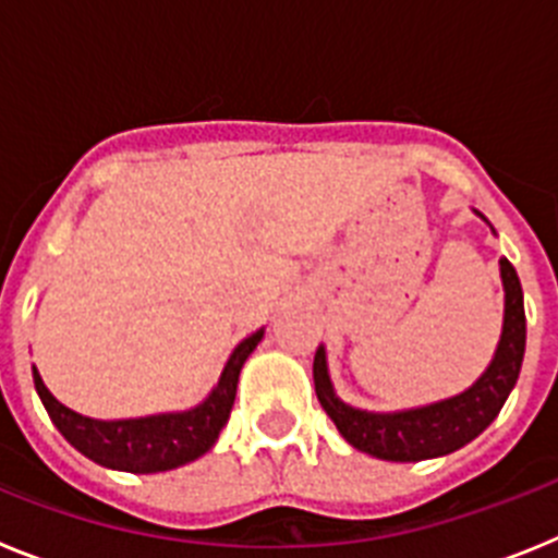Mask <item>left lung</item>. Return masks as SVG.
<instances>
[{"label":"left lung","instance_id":"left-lung-1","mask_svg":"<svg viewBox=\"0 0 558 558\" xmlns=\"http://www.w3.org/2000/svg\"><path fill=\"white\" fill-rule=\"evenodd\" d=\"M500 276L506 288V318H502L495 360L470 391L445 402L399 413L357 411L335 397L327 374V354L324 347H318L313 360L315 393L340 436L354 450L383 461H425L461 450L495 422L520 377L522 354H525V307H522L520 276L509 259H500Z\"/></svg>","mask_w":558,"mask_h":558}]
</instances>
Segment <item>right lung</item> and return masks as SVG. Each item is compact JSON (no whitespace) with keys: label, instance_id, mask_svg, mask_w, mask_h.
<instances>
[{"label":"right lung","instance_id":"1","mask_svg":"<svg viewBox=\"0 0 558 558\" xmlns=\"http://www.w3.org/2000/svg\"><path fill=\"white\" fill-rule=\"evenodd\" d=\"M263 340V329H256L251 338H245L240 347L231 352L223 374L218 379V388L209 393L206 402L184 413H161V416L145 418H122V422H97V418L81 416L61 405L44 386L41 374L33 366V383L47 408L52 425L61 430L69 445L92 458L100 466L122 472H167L175 466L195 461L211 450L218 441L220 430L229 422L231 405H234L236 379L243 368L245 357Z\"/></svg>","mask_w":558,"mask_h":558}]
</instances>
